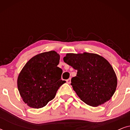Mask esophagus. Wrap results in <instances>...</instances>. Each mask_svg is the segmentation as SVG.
<instances>
[{
    "label": "esophagus",
    "mask_w": 130,
    "mask_h": 130,
    "mask_svg": "<svg viewBox=\"0 0 130 130\" xmlns=\"http://www.w3.org/2000/svg\"><path fill=\"white\" fill-rule=\"evenodd\" d=\"M66 82H67V83H69H69H71V79H70V78H69V79H67Z\"/></svg>",
    "instance_id": "esophagus-1"
}]
</instances>
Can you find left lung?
I'll return each mask as SVG.
<instances>
[{
    "label": "left lung",
    "mask_w": 130,
    "mask_h": 130,
    "mask_svg": "<svg viewBox=\"0 0 130 130\" xmlns=\"http://www.w3.org/2000/svg\"><path fill=\"white\" fill-rule=\"evenodd\" d=\"M63 60L77 70L71 85L83 102L98 106L111 98L116 90L117 79L105 58L93 53H68Z\"/></svg>",
    "instance_id": "left-lung-1"
}]
</instances>
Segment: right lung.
Wrapping results in <instances>:
<instances>
[{
	"label": "right lung",
	"mask_w": 130,
	"mask_h": 130,
	"mask_svg": "<svg viewBox=\"0 0 130 130\" xmlns=\"http://www.w3.org/2000/svg\"><path fill=\"white\" fill-rule=\"evenodd\" d=\"M60 55L50 51L31 58L19 73L18 88L23 101L30 107L41 108L55 98L65 80L63 70L57 67Z\"/></svg>",
	"instance_id": "1"
}]
</instances>
